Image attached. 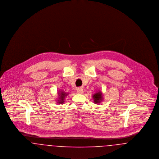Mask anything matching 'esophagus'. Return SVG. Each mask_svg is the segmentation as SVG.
Instances as JSON below:
<instances>
[{
    "instance_id": "34e87169",
    "label": "esophagus",
    "mask_w": 159,
    "mask_h": 159,
    "mask_svg": "<svg viewBox=\"0 0 159 159\" xmlns=\"http://www.w3.org/2000/svg\"><path fill=\"white\" fill-rule=\"evenodd\" d=\"M77 93L78 94H83L84 93V89L82 88H79L77 89Z\"/></svg>"
}]
</instances>
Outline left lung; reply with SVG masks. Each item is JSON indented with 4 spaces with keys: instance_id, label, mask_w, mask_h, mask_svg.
<instances>
[{
    "instance_id": "left-lung-1",
    "label": "left lung",
    "mask_w": 159,
    "mask_h": 159,
    "mask_svg": "<svg viewBox=\"0 0 159 159\" xmlns=\"http://www.w3.org/2000/svg\"><path fill=\"white\" fill-rule=\"evenodd\" d=\"M93 98L94 99V102H95V104H99L100 103L102 100V93L100 91H99L98 93H95L94 94H93Z\"/></svg>"
}]
</instances>
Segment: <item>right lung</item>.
<instances>
[{"label":"right lung","instance_id":"right-lung-1","mask_svg":"<svg viewBox=\"0 0 159 159\" xmlns=\"http://www.w3.org/2000/svg\"><path fill=\"white\" fill-rule=\"evenodd\" d=\"M58 94V100H57L58 103V104H63L64 102L65 98V96H66L68 95V94L63 92V91H60Z\"/></svg>","mask_w":159,"mask_h":159}]
</instances>
